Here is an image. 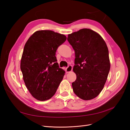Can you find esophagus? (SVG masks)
Returning a JSON list of instances; mask_svg holds the SVG:
<instances>
[{"label":"esophagus","instance_id":"1","mask_svg":"<svg viewBox=\"0 0 130 130\" xmlns=\"http://www.w3.org/2000/svg\"><path fill=\"white\" fill-rule=\"evenodd\" d=\"M72 70H73V67H72V66H71V65L68 66V67L66 69L67 73H69V72H72Z\"/></svg>","mask_w":130,"mask_h":130}]
</instances>
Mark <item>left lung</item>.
I'll list each match as a JSON object with an SVG mask.
<instances>
[{"label":"left lung","instance_id":"8db88e82","mask_svg":"<svg viewBox=\"0 0 130 130\" xmlns=\"http://www.w3.org/2000/svg\"><path fill=\"white\" fill-rule=\"evenodd\" d=\"M67 40L75 56L73 91L82 99H93L103 90L110 70L107 46L99 34L89 29L69 34Z\"/></svg>","mask_w":130,"mask_h":130}]
</instances>
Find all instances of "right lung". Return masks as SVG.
I'll return each mask as SVG.
<instances>
[{"label":"right lung","mask_w":130,"mask_h":130,"mask_svg":"<svg viewBox=\"0 0 130 130\" xmlns=\"http://www.w3.org/2000/svg\"><path fill=\"white\" fill-rule=\"evenodd\" d=\"M66 39L64 35L52 30H40L25 43L21 69L27 89L38 100L50 99L63 78L65 72L59 68L55 55Z\"/></svg>","instance_id":"obj_1"}]
</instances>
